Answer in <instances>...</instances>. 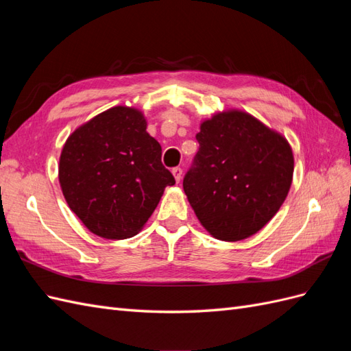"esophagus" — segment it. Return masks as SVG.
<instances>
[{"mask_svg": "<svg viewBox=\"0 0 351 351\" xmlns=\"http://www.w3.org/2000/svg\"><path fill=\"white\" fill-rule=\"evenodd\" d=\"M171 173H173V176L176 178V182L180 183V180H182V177H183V169L180 168V167H176V168H173Z\"/></svg>", "mask_w": 351, "mask_h": 351, "instance_id": "1", "label": "esophagus"}]
</instances>
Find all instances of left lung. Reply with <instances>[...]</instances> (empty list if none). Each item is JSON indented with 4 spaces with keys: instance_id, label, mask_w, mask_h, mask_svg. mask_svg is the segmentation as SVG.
<instances>
[{
    "instance_id": "8db88e82",
    "label": "left lung",
    "mask_w": 351,
    "mask_h": 351,
    "mask_svg": "<svg viewBox=\"0 0 351 351\" xmlns=\"http://www.w3.org/2000/svg\"><path fill=\"white\" fill-rule=\"evenodd\" d=\"M196 141L183 189L200 224L222 241L256 234L289 195L294 171L289 142L236 110L205 120Z\"/></svg>"
}]
</instances>
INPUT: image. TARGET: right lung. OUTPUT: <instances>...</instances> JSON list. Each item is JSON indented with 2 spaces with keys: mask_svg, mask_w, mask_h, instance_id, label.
I'll list each match as a JSON object with an SVG mask.
<instances>
[{
  "mask_svg": "<svg viewBox=\"0 0 351 351\" xmlns=\"http://www.w3.org/2000/svg\"><path fill=\"white\" fill-rule=\"evenodd\" d=\"M161 155V145L146 132L139 110L110 108L74 130L62 147V195L93 234L110 240L133 237L165 187L176 184Z\"/></svg>",
  "mask_w": 351,
  "mask_h": 351,
  "instance_id": "1",
  "label": "right lung"
}]
</instances>
